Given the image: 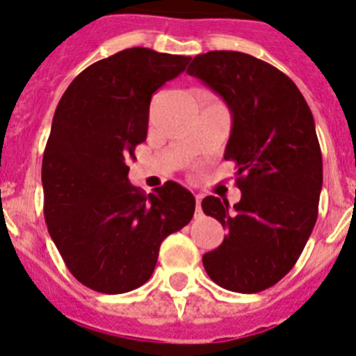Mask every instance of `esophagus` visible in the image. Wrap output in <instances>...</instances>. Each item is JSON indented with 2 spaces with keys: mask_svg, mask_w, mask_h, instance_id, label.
<instances>
[{
  "mask_svg": "<svg viewBox=\"0 0 356 356\" xmlns=\"http://www.w3.org/2000/svg\"><path fill=\"white\" fill-rule=\"evenodd\" d=\"M195 216H201V195H195Z\"/></svg>",
  "mask_w": 356,
  "mask_h": 356,
  "instance_id": "esophagus-1",
  "label": "esophagus"
}]
</instances>
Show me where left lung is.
I'll return each mask as SVG.
<instances>
[{
    "label": "left lung",
    "mask_w": 356,
    "mask_h": 356,
    "mask_svg": "<svg viewBox=\"0 0 356 356\" xmlns=\"http://www.w3.org/2000/svg\"><path fill=\"white\" fill-rule=\"evenodd\" d=\"M186 74L227 103L233 127L223 156L236 162L242 192L234 207L214 195L201 201L227 231L203 266L225 290L262 292L292 270L318 218L323 162L314 118L288 75L248 53H203Z\"/></svg>",
    "instance_id": "obj_1"
}]
</instances>
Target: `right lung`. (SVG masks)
I'll list each match as a JSON object with an SVG mask.
<instances>
[{"label": "right lung", "mask_w": 356, "mask_h": 356, "mask_svg": "<svg viewBox=\"0 0 356 356\" xmlns=\"http://www.w3.org/2000/svg\"><path fill=\"white\" fill-rule=\"evenodd\" d=\"M188 60L123 49L83 70L57 105L42 161L44 216L72 275L96 292L142 286L162 240L194 216V195L181 184L144 195L127 179L147 136L151 96Z\"/></svg>", "instance_id": "add662e5"}]
</instances>
